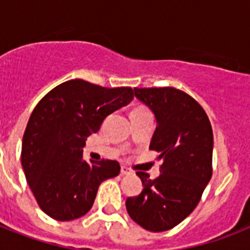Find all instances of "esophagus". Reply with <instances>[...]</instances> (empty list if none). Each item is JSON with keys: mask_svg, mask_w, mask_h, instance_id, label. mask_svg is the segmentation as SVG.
Here are the masks:
<instances>
[{"mask_svg": "<svg viewBox=\"0 0 250 250\" xmlns=\"http://www.w3.org/2000/svg\"><path fill=\"white\" fill-rule=\"evenodd\" d=\"M121 174L122 175H128L129 174V170L125 166H122L121 167Z\"/></svg>", "mask_w": 250, "mask_h": 250, "instance_id": "1", "label": "esophagus"}]
</instances>
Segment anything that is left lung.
<instances>
[{
  "mask_svg": "<svg viewBox=\"0 0 250 250\" xmlns=\"http://www.w3.org/2000/svg\"><path fill=\"white\" fill-rule=\"evenodd\" d=\"M139 101L157 121L149 149L160 153L161 175L137 171L144 189L125 200L129 217L143 229L162 232L174 229L194 210L211 179L213 129L194 98L172 86L133 88Z\"/></svg>",
  "mask_w": 250,
  "mask_h": 250,
  "instance_id": "obj_1",
  "label": "left lung"
}]
</instances>
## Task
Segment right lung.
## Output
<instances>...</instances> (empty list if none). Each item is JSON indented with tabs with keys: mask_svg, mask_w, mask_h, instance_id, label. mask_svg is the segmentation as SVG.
<instances>
[{
	"mask_svg": "<svg viewBox=\"0 0 250 250\" xmlns=\"http://www.w3.org/2000/svg\"><path fill=\"white\" fill-rule=\"evenodd\" d=\"M133 98L129 86L104 88L85 80L57 85L33 109L21 141V167L41 210L57 221H74L93 205L98 187L119 174L117 161L88 164L86 137Z\"/></svg>",
	"mask_w": 250,
	"mask_h": 250,
	"instance_id": "obj_1",
	"label": "right lung"
}]
</instances>
